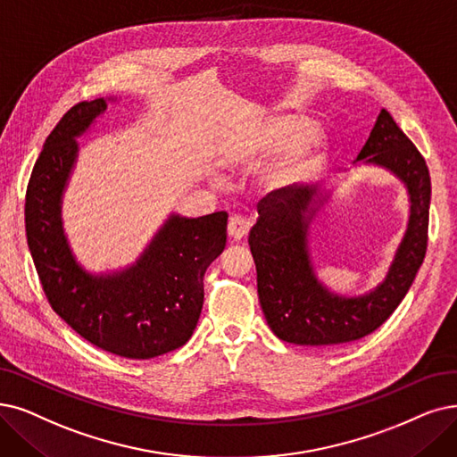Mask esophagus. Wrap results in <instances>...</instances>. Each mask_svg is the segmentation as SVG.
Masks as SVG:
<instances>
[{
  "label": "esophagus",
  "instance_id": "1",
  "mask_svg": "<svg viewBox=\"0 0 457 457\" xmlns=\"http://www.w3.org/2000/svg\"><path fill=\"white\" fill-rule=\"evenodd\" d=\"M249 228H251V223L245 221V219L240 217V215H232L228 219V236H230V240H234V242L244 240L247 232H249Z\"/></svg>",
  "mask_w": 457,
  "mask_h": 457
}]
</instances>
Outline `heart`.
I'll use <instances>...</instances> for the list:
<instances>
[{
    "label": "heart",
    "mask_w": 457,
    "mask_h": 457,
    "mask_svg": "<svg viewBox=\"0 0 457 457\" xmlns=\"http://www.w3.org/2000/svg\"><path fill=\"white\" fill-rule=\"evenodd\" d=\"M332 148V137L324 127L296 112L266 114L249 123L244 133L223 152V165L244 170L280 154L264 174L268 191H285L315 172Z\"/></svg>",
    "instance_id": "1"
}]
</instances>
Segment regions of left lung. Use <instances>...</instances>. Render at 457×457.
I'll use <instances>...</instances> for the list:
<instances>
[{"label": "left lung", "instance_id": "8db88e82", "mask_svg": "<svg viewBox=\"0 0 457 457\" xmlns=\"http://www.w3.org/2000/svg\"><path fill=\"white\" fill-rule=\"evenodd\" d=\"M353 165L386 170L405 187L409 217L403 238L377 287L363 295H339L317 273L312 225L341 179L273 191L262 198L259 221L249 232V247L257 266L264 319L281 341L324 346L366 337L395 312L426 257L429 170L416 145L385 108Z\"/></svg>", "mask_w": 457, "mask_h": 457}]
</instances>
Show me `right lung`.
Instances as JSON below:
<instances>
[{
	"mask_svg": "<svg viewBox=\"0 0 457 457\" xmlns=\"http://www.w3.org/2000/svg\"><path fill=\"white\" fill-rule=\"evenodd\" d=\"M118 97L84 101L62 118L35 162L26 193V236L45 295L77 334L99 349L150 360L184 346L204 303V271L227 244L225 212L170 213L135 262L91 271L63 228V195L84 137Z\"/></svg>",
	"mask_w": 457,
	"mask_h": 457,
	"instance_id": "right-lung-1",
	"label": "right lung"
}]
</instances>
